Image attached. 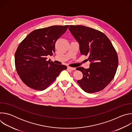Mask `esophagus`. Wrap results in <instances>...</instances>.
<instances>
[{
	"mask_svg": "<svg viewBox=\"0 0 132 132\" xmlns=\"http://www.w3.org/2000/svg\"><path fill=\"white\" fill-rule=\"evenodd\" d=\"M67 69H68V70H76V68H73V67H67Z\"/></svg>",
	"mask_w": 132,
	"mask_h": 132,
	"instance_id": "1",
	"label": "esophagus"
}]
</instances>
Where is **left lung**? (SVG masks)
Returning a JSON list of instances; mask_svg holds the SVG:
<instances>
[{"mask_svg": "<svg viewBox=\"0 0 132 132\" xmlns=\"http://www.w3.org/2000/svg\"><path fill=\"white\" fill-rule=\"evenodd\" d=\"M69 30L79 44L81 55L88 56L90 67L76 68L83 74L78 84L87 93L103 90L113 79L118 66L117 52L103 33L84 26L70 25Z\"/></svg>", "mask_w": 132, "mask_h": 132, "instance_id": "obj_1", "label": "left lung"}]
</instances>
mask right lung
I'll return each mask as SVG.
<instances>
[{
  "mask_svg": "<svg viewBox=\"0 0 132 132\" xmlns=\"http://www.w3.org/2000/svg\"><path fill=\"white\" fill-rule=\"evenodd\" d=\"M68 26H53L36 29L29 33L15 53V66L23 82L36 90H43L67 69L63 65L46 61L55 52V43Z\"/></svg>",
  "mask_w": 132,
  "mask_h": 132,
  "instance_id": "right-lung-1",
  "label": "right lung"
}]
</instances>
